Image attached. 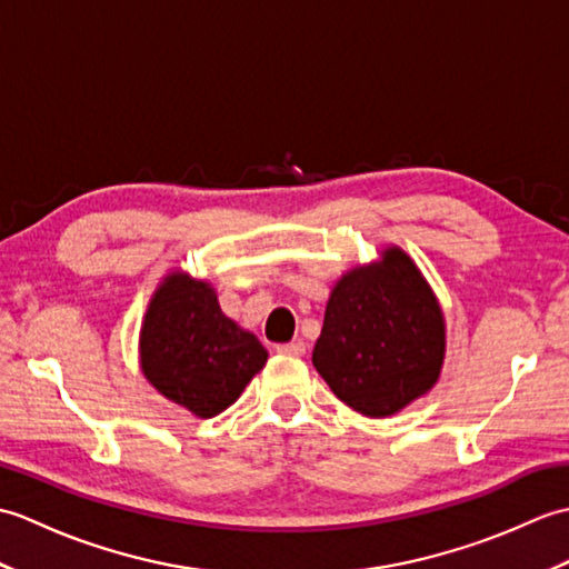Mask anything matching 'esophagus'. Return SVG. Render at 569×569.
<instances>
[{"label": "esophagus", "instance_id": "34e87169", "mask_svg": "<svg viewBox=\"0 0 569 569\" xmlns=\"http://www.w3.org/2000/svg\"><path fill=\"white\" fill-rule=\"evenodd\" d=\"M276 352L288 355V357H303V355H306V342H303V340H293V342L278 345Z\"/></svg>", "mask_w": 569, "mask_h": 569}]
</instances>
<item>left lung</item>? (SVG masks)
Masks as SVG:
<instances>
[{
  "mask_svg": "<svg viewBox=\"0 0 569 569\" xmlns=\"http://www.w3.org/2000/svg\"><path fill=\"white\" fill-rule=\"evenodd\" d=\"M442 359V310L403 249H383L335 283L312 365L342 403L393 416L432 389Z\"/></svg>",
  "mask_w": 569,
  "mask_h": 569,
  "instance_id": "8db88e82",
  "label": "left lung"
}]
</instances>
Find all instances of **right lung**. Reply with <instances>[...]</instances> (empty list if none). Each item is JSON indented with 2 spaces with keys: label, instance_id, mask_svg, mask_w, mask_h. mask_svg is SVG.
<instances>
[{
  "label": "right lung",
  "instance_id": "1",
  "mask_svg": "<svg viewBox=\"0 0 569 569\" xmlns=\"http://www.w3.org/2000/svg\"><path fill=\"white\" fill-rule=\"evenodd\" d=\"M139 352L153 389L198 418L232 406L269 359L257 337L224 316L210 283L180 271L156 288Z\"/></svg>",
  "mask_w": 569,
  "mask_h": 569
}]
</instances>
